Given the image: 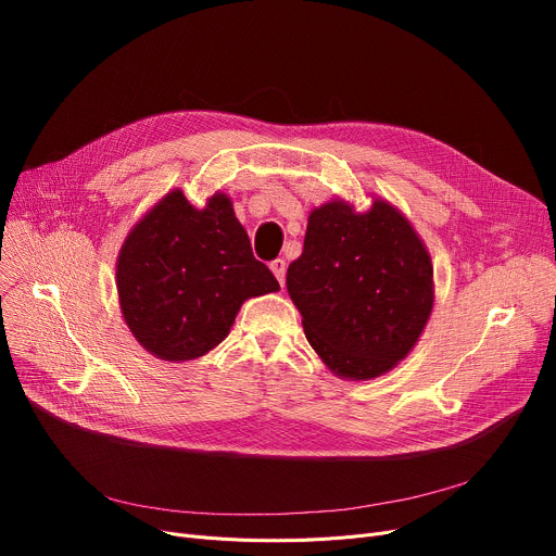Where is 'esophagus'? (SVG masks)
I'll list each match as a JSON object with an SVG mask.
<instances>
[{"label":"esophagus","instance_id":"1","mask_svg":"<svg viewBox=\"0 0 556 556\" xmlns=\"http://www.w3.org/2000/svg\"><path fill=\"white\" fill-rule=\"evenodd\" d=\"M270 270L275 273V277L279 279V283L283 286V283H286V261H283V258H275V261L270 263Z\"/></svg>","mask_w":556,"mask_h":556}]
</instances>
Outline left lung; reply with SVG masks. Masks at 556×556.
Returning <instances> with one entry per match:
<instances>
[{"instance_id":"obj_1","label":"left lung","mask_w":556,"mask_h":556,"mask_svg":"<svg viewBox=\"0 0 556 556\" xmlns=\"http://www.w3.org/2000/svg\"><path fill=\"white\" fill-rule=\"evenodd\" d=\"M286 286L317 356L354 381L410 354L434 302L430 254L386 200L363 214L344 200L313 210Z\"/></svg>"}]
</instances>
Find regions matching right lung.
Returning a JSON list of instances; mask_svg holds the SVG:
<instances>
[{
    "label": "right lung",
    "mask_w": 556,
    "mask_h": 556,
    "mask_svg": "<svg viewBox=\"0 0 556 556\" xmlns=\"http://www.w3.org/2000/svg\"><path fill=\"white\" fill-rule=\"evenodd\" d=\"M116 290L137 342L162 361L180 363L212 352L241 304L277 293L279 281L254 258L225 193L195 210L173 189L126 237Z\"/></svg>",
    "instance_id": "1"
}]
</instances>
